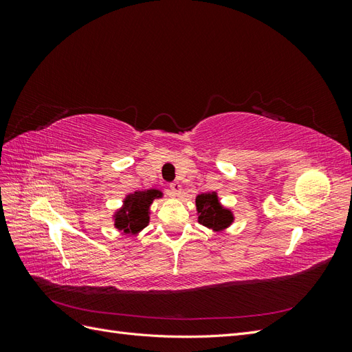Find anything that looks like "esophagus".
Listing matches in <instances>:
<instances>
[{
  "mask_svg": "<svg viewBox=\"0 0 352 352\" xmlns=\"http://www.w3.org/2000/svg\"><path fill=\"white\" fill-rule=\"evenodd\" d=\"M170 192H172L175 197H180V194H182V185H180L179 182H173L170 184Z\"/></svg>",
  "mask_w": 352,
  "mask_h": 352,
  "instance_id": "34e87169",
  "label": "esophagus"
}]
</instances>
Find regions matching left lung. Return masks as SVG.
I'll use <instances>...</instances> for the list:
<instances>
[{"label": "left lung", "instance_id": "left-lung-1", "mask_svg": "<svg viewBox=\"0 0 352 352\" xmlns=\"http://www.w3.org/2000/svg\"><path fill=\"white\" fill-rule=\"evenodd\" d=\"M195 204L198 211V221L202 226L212 229L214 232H220L232 225V211L220 206L216 192L198 195Z\"/></svg>", "mask_w": 352, "mask_h": 352}]
</instances>
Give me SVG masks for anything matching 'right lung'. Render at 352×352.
<instances>
[{"label":"right lung","mask_w":352,"mask_h":352,"mask_svg":"<svg viewBox=\"0 0 352 352\" xmlns=\"http://www.w3.org/2000/svg\"><path fill=\"white\" fill-rule=\"evenodd\" d=\"M162 197L163 194L158 189L138 190L129 194L123 201V207L114 214V226L127 235H136L150 221V206L153 201Z\"/></svg>","instance_id":"obj_1"}]
</instances>
